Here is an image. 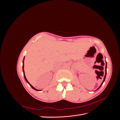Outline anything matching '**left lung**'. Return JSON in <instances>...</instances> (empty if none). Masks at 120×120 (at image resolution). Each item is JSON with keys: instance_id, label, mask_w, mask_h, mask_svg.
I'll list each match as a JSON object with an SVG mask.
<instances>
[{"instance_id": "left-lung-1", "label": "left lung", "mask_w": 120, "mask_h": 120, "mask_svg": "<svg viewBox=\"0 0 120 120\" xmlns=\"http://www.w3.org/2000/svg\"><path fill=\"white\" fill-rule=\"evenodd\" d=\"M107 62L106 61V68H105V76H104V80L103 81V82H101V85H100V86L99 87V88H98V89H99L100 87L102 86V85H103V82H104V81H105V79H106V75H107ZM97 89V90H98Z\"/></svg>"}]
</instances>
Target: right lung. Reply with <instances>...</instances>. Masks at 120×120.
<instances>
[{
  "instance_id": "add662e5",
  "label": "right lung",
  "mask_w": 120,
  "mask_h": 120,
  "mask_svg": "<svg viewBox=\"0 0 120 120\" xmlns=\"http://www.w3.org/2000/svg\"><path fill=\"white\" fill-rule=\"evenodd\" d=\"M24 59H23V61H22V63H23V65H22V70H23V76H24V79H25V80L26 81V82L28 83L29 85H30V86L31 87V88L33 89L34 90H37V91H40L39 90H37V89H35V88H34V87L32 86V85H31L30 83V82H28V81H27V79H26V77H25V74H24Z\"/></svg>"
}]
</instances>
